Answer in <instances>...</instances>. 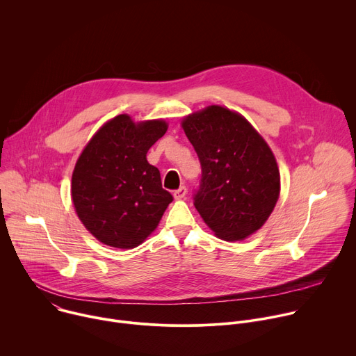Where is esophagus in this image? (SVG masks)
Masks as SVG:
<instances>
[{"label":"esophagus","instance_id":"34e87169","mask_svg":"<svg viewBox=\"0 0 356 356\" xmlns=\"http://www.w3.org/2000/svg\"><path fill=\"white\" fill-rule=\"evenodd\" d=\"M186 194H187V188H186V186H180L177 190H175V191H173V195H175V198H176V200H181V198H184V197H186Z\"/></svg>","mask_w":356,"mask_h":356}]
</instances>
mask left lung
Returning a JSON list of instances; mask_svg holds the SVG:
<instances>
[{
    "instance_id": "obj_1",
    "label": "left lung",
    "mask_w": 356,
    "mask_h": 356,
    "mask_svg": "<svg viewBox=\"0 0 356 356\" xmlns=\"http://www.w3.org/2000/svg\"><path fill=\"white\" fill-rule=\"evenodd\" d=\"M201 165L194 207L224 241H241L272 214L280 173L265 139L241 114L221 106L193 113L181 122Z\"/></svg>"
}]
</instances>
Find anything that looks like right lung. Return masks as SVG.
Returning <instances> with one entry per match:
<instances>
[{
	"mask_svg": "<svg viewBox=\"0 0 356 356\" xmlns=\"http://www.w3.org/2000/svg\"><path fill=\"white\" fill-rule=\"evenodd\" d=\"M168 131L163 120L134 122L121 114L101 127L74 166L72 198L83 225L99 242L131 249L154 232L173 201L162 188L149 147Z\"/></svg>",
	"mask_w": 356,
	"mask_h": 356,
	"instance_id": "right-lung-1",
	"label": "right lung"
}]
</instances>
